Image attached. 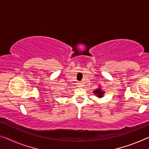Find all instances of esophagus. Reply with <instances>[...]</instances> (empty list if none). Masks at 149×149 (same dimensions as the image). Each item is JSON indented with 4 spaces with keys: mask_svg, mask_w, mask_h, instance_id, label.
<instances>
[{
    "mask_svg": "<svg viewBox=\"0 0 149 149\" xmlns=\"http://www.w3.org/2000/svg\"><path fill=\"white\" fill-rule=\"evenodd\" d=\"M78 85H79V87H82L83 86H82V83L81 81H79L78 83Z\"/></svg>",
    "mask_w": 149,
    "mask_h": 149,
    "instance_id": "esophagus-1",
    "label": "esophagus"
}]
</instances>
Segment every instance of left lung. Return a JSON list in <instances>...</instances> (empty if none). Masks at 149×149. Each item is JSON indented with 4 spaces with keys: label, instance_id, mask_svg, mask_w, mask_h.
Masks as SVG:
<instances>
[{
    "label": "left lung",
    "instance_id": "obj_1",
    "mask_svg": "<svg viewBox=\"0 0 149 149\" xmlns=\"http://www.w3.org/2000/svg\"><path fill=\"white\" fill-rule=\"evenodd\" d=\"M93 92V93L95 94V95H97V97H100V98L103 97V95H104V93H105V91H102V89H101V87H98V88H97Z\"/></svg>",
    "mask_w": 149,
    "mask_h": 149
}]
</instances>
